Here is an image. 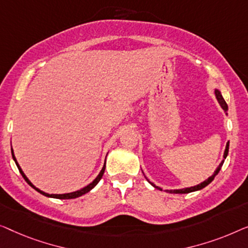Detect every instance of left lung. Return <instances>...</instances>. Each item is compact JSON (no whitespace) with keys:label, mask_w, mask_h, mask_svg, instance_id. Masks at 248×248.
I'll return each instance as SVG.
<instances>
[{"label":"left lung","mask_w":248,"mask_h":248,"mask_svg":"<svg viewBox=\"0 0 248 248\" xmlns=\"http://www.w3.org/2000/svg\"><path fill=\"white\" fill-rule=\"evenodd\" d=\"M215 94H216V97H217L219 104H220L221 108H222V110H224L225 112L227 113L228 106H227V103H226V101L224 100V97H222L220 91H219V90H215ZM228 151H229V141L227 142V145H226V149H225V153H224V159H222L221 163L219 164V166L217 167V170H215V173L212 174V175H211L210 177H208V180L203 181V182L200 183V184H198V186H191V187H186V189H180V190H165V191H166V192H169V193H190V192H193V191H198V190L203 189V187H205V186H208V184H210V183L212 182V181H214L216 175H217V174L219 173V170H221V166H222V164H224V162H225V158L227 157V155H228ZM148 182H149V181H148ZM149 183H151L152 186H154V187H156V189H159V187L156 186L154 183H152V182H149ZM159 190H162V189H159Z\"/></svg>","instance_id":"1"}]
</instances>
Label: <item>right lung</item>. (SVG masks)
<instances>
[{
	"mask_svg": "<svg viewBox=\"0 0 248 248\" xmlns=\"http://www.w3.org/2000/svg\"><path fill=\"white\" fill-rule=\"evenodd\" d=\"M11 153H12V157H13V159H15V162H16V166H18V169H19V172L21 173V175H22L23 179L26 180V182H27L28 184H29V186H30L31 187H33L34 190L38 191V192H39V193H41V194H43V195H45V197H49V198H56V199H75V198H78V197H81V195L85 194V193H88L89 191L92 190L93 187L95 186L97 183H99V181H100L101 179H102V176H103L104 170H106V163H104V165H103V167H102V170H101V172L99 173V175H97V176L95 177V180H94L92 183H90L89 186H86L85 187H83V189H81V190H78V191H75V192H71V193H64V194H49V193H46V192H44V191L39 190V189H38V187L34 186L33 184L30 182L29 179H28V177L26 176V174L23 173V170H21V167H20V165H19V164H18V162H16V156H15V154H13V149H12V148H11Z\"/></svg>",
	"mask_w": 248,
	"mask_h": 248,
	"instance_id": "add662e5",
	"label": "right lung"
}]
</instances>
